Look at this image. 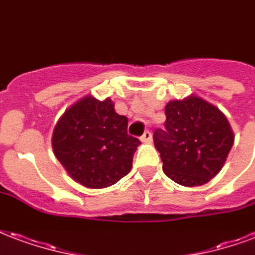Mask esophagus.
<instances>
[{"mask_svg": "<svg viewBox=\"0 0 255 255\" xmlns=\"http://www.w3.org/2000/svg\"><path fill=\"white\" fill-rule=\"evenodd\" d=\"M140 140H142L143 143H151L152 142L151 132H150V131H146V132L142 135V137H140Z\"/></svg>", "mask_w": 255, "mask_h": 255, "instance_id": "34e87169", "label": "esophagus"}]
</instances>
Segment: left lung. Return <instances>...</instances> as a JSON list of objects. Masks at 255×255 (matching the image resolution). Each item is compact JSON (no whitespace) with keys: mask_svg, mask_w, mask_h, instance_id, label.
Returning <instances> with one entry per match:
<instances>
[{"mask_svg":"<svg viewBox=\"0 0 255 255\" xmlns=\"http://www.w3.org/2000/svg\"><path fill=\"white\" fill-rule=\"evenodd\" d=\"M166 131L154 132L165 174L182 186H201L222 170L234 144L226 115L196 94L165 107Z\"/></svg>","mask_w":255,"mask_h":255,"instance_id":"left-lung-1","label":"left lung"}]
</instances>
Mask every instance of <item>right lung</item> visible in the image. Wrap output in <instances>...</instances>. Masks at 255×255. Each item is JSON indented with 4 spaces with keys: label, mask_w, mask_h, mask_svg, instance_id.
Masks as SVG:
<instances>
[{
    "label": "right lung",
    "mask_w": 255,
    "mask_h": 255,
    "mask_svg": "<svg viewBox=\"0 0 255 255\" xmlns=\"http://www.w3.org/2000/svg\"><path fill=\"white\" fill-rule=\"evenodd\" d=\"M128 119L115 103L88 94L65 111L52 132V150L67 174L81 185L101 189L132 167L139 139L127 133Z\"/></svg>",
    "instance_id": "obj_1"
}]
</instances>
